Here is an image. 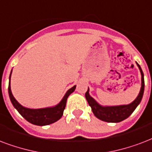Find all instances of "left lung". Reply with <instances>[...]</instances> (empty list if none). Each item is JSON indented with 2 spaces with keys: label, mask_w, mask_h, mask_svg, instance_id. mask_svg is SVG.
I'll use <instances>...</instances> for the list:
<instances>
[{
  "label": "left lung",
  "mask_w": 152,
  "mask_h": 152,
  "mask_svg": "<svg viewBox=\"0 0 152 152\" xmlns=\"http://www.w3.org/2000/svg\"><path fill=\"white\" fill-rule=\"evenodd\" d=\"M137 66L141 73V89H140V94L134 101L128 105H120V106H111V107H103L99 104L98 102L90 95L89 94V88L86 93V99L87 100L91 110L93 111L94 115L100 120L107 122V123H119L121 121L126 119L132 115L133 111L135 110V108L140 104L142 100L143 91H144V77H143V73L142 69L139 64L137 63Z\"/></svg>",
  "instance_id": "8db88e82"
}]
</instances>
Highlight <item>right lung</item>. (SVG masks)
I'll return each instance as SVG.
<instances>
[{
  "label": "right lung",
  "mask_w": 152,
  "mask_h": 152,
  "mask_svg": "<svg viewBox=\"0 0 152 152\" xmlns=\"http://www.w3.org/2000/svg\"><path fill=\"white\" fill-rule=\"evenodd\" d=\"M11 74L10 75V83H9V94L10 99L11 100L12 104L15 107L20 115L25 118L26 120L29 122L30 124L37 125V126H45L49 124H53L61 118L63 115V111L66 105L67 98L71 93L75 91L76 86H74L73 87L67 91L66 94L64 95L63 99L59 102L58 104L56 105L55 107H46V108H40V109H29L27 107H25L19 103V102L13 97L11 91L10 87V77Z\"/></svg>",
  "instance_id": "add662e5"
}]
</instances>
